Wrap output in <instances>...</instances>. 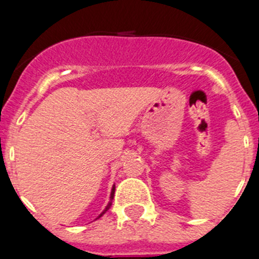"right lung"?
Listing matches in <instances>:
<instances>
[{
  "mask_svg": "<svg viewBox=\"0 0 259 259\" xmlns=\"http://www.w3.org/2000/svg\"><path fill=\"white\" fill-rule=\"evenodd\" d=\"M114 194H115V185H114V186H112V190H111V195H110V202H108V204L106 205V208L103 209V212H102V213H101V215L98 216V218H101V216H102L103 213H105V212L107 211V209L110 208V207H111V204H112V198H114ZM98 218H97V219H98Z\"/></svg>",
  "mask_w": 259,
  "mask_h": 259,
  "instance_id": "add662e5",
  "label": "right lung"
}]
</instances>
